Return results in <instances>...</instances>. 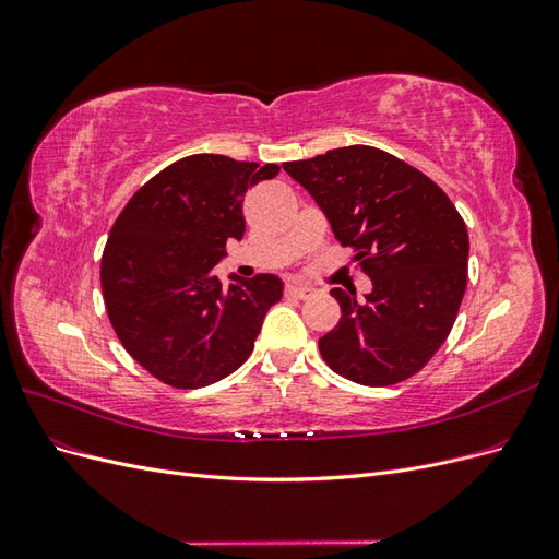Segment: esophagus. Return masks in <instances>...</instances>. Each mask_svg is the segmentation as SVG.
<instances>
[{"mask_svg":"<svg viewBox=\"0 0 559 559\" xmlns=\"http://www.w3.org/2000/svg\"><path fill=\"white\" fill-rule=\"evenodd\" d=\"M286 294L294 296V298H308L314 294L312 286H306V284H289L286 286Z\"/></svg>","mask_w":559,"mask_h":559,"instance_id":"obj_1","label":"esophagus"}]
</instances>
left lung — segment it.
I'll return each mask as SVG.
<instances>
[{
    "instance_id": "1",
    "label": "left lung",
    "mask_w": 559,
    "mask_h": 559,
    "mask_svg": "<svg viewBox=\"0 0 559 559\" xmlns=\"http://www.w3.org/2000/svg\"><path fill=\"white\" fill-rule=\"evenodd\" d=\"M324 212L335 240L373 282L357 300L331 289L341 321L319 337L331 370L386 386L445 343L466 292L468 233L441 186L386 151L354 144L282 165Z\"/></svg>"
}]
</instances>
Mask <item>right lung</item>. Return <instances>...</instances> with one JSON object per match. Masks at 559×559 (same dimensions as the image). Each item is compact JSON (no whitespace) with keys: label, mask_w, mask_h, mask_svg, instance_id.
Wrapping results in <instances>:
<instances>
[{"label":"right lung","mask_w":559,"mask_h":559,"mask_svg":"<svg viewBox=\"0 0 559 559\" xmlns=\"http://www.w3.org/2000/svg\"><path fill=\"white\" fill-rule=\"evenodd\" d=\"M277 173L275 163L195 154L148 179L118 214L99 270L107 314L130 357L160 382L207 386L249 359L284 284L230 275L224 289L214 265L228 240H242L249 186Z\"/></svg>","instance_id":"obj_1"}]
</instances>
